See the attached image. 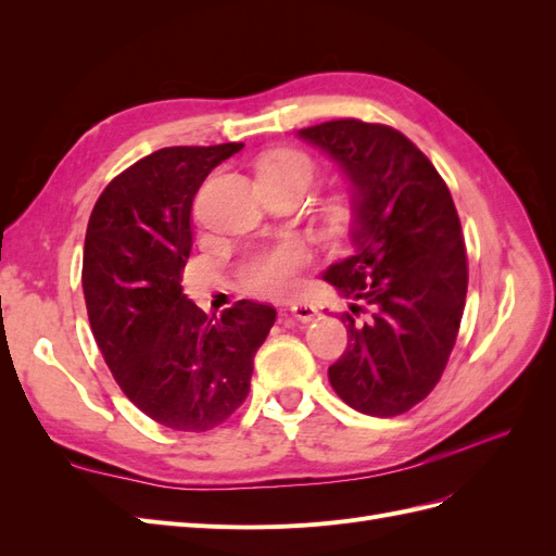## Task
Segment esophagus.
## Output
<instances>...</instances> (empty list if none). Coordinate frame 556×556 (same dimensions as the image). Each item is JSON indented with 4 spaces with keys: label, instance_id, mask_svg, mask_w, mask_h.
Returning a JSON list of instances; mask_svg holds the SVG:
<instances>
[{
    "label": "esophagus",
    "instance_id": "1",
    "mask_svg": "<svg viewBox=\"0 0 556 556\" xmlns=\"http://www.w3.org/2000/svg\"><path fill=\"white\" fill-rule=\"evenodd\" d=\"M290 315L299 319V323H311V319L317 315V308L308 304V301H294V304H290Z\"/></svg>",
    "mask_w": 556,
    "mask_h": 556
}]
</instances>
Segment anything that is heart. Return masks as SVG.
<instances>
[{"instance_id": "1", "label": "heart", "mask_w": 556, "mask_h": 556, "mask_svg": "<svg viewBox=\"0 0 556 556\" xmlns=\"http://www.w3.org/2000/svg\"><path fill=\"white\" fill-rule=\"evenodd\" d=\"M262 172L301 174L311 178L313 166L306 155L296 153V150H285V153L264 160L260 166V174ZM308 262H311L308 248L296 239H290L252 257L243 268V278L252 292L278 296L296 288L301 268H306Z\"/></svg>"}]
</instances>
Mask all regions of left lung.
<instances>
[{"mask_svg": "<svg viewBox=\"0 0 556 556\" xmlns=\"http://www.w3.org/2000/svg\"><path fill=\"white\" fill-rule=\"evenodd\" d=\"M296 134L339 164L355 213L352 255L323 276L352 311L329 382L364 415H401L441 380L457 341L468 288L457 208L435 166L392 127L348 117Z\"/></svg>", "mask_w": 556, "mask_h": 556, "instance_id": "8db88e82", "label": "left lung"}]
</instances>
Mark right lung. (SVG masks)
<instances>
[{"label":"right lung","instance_id":"1","mask_svg":"<svg viewBox=\"0 0 556 556\" xmlns=\"http://www.w3.org/2000/svg\"><path fill=\"white\" fill-rule=\"evenodd\" d=\"M241 148L155 150L106 185L86 231L83 294L94 341L134 406L176 431H208L241 406L276 323V308L248 299L208 317L180 288L194 194Z\"/></svg>","mask_w":556,"mask_h":556}]
</instances>
